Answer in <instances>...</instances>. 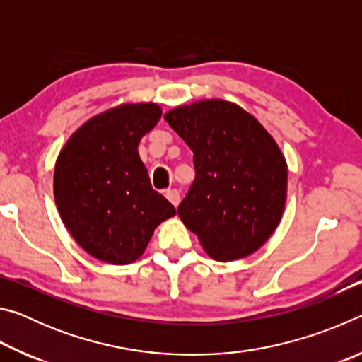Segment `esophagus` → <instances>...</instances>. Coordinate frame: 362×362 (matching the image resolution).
Segmentation results:
<instances>
[{"label": "esophagus", "mask_w": 362, "mask_h": 362, "mask_svg": "<svg viewBox=\"0 0 362 362\" xmlns=\"http://www.w3.org/2000/svg\"><path fill=\"white\" fill-rule=\"evenodd\" d=\"M166 198L170 201V203H173L175 207L179 206V203H180V193L177 192V189H168L166 192Z\"/></svg>", "instance_id": "34e87169"}]
</instances>
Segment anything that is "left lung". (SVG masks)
I'll use <instances>...</instances> for the list:
<instances>
[{
	"label": "left lung",
	"instance_id": "obj_1",
	"mask_svg": "<svg viewBox=\"0 0 362 362\" xmlns=\"http://www.w3.org/2000/svg\"><path fill=\"white\" fill-rule=\"evenodd\" d=\"M193 151L194 182L177 207L206 254L218 262L259 250L283 217L287 163L252 115L207 99L164 115Z\"/></svg>",
	"mask_w": 362,
	"mask_h": 362
}]
</instances>
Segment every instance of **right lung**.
<instances>
[{"label":"right lung","mask_w":362,"mask_h":362,"mask_svg":"<svg viewBox=\"0 0 362 362\" xmlns=\"http://www.w3.org/2000/svg\"><path fill=\"white\" fill-rule=\"evenodd\" d=\"M153 102L95 115L66 140L54 169V198L79 246L100 262L127 265L175 207L155 192L139 156L140 139L161 118Z\"/></svg>","instance_id":"obj_1"}]
</instances>
